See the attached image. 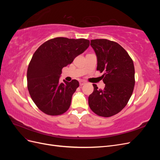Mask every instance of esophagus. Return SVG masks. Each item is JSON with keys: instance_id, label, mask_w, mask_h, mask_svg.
Masks as SVG:
<instances>
[{"instance_id": "obj_1", "label": "esophagus", "mask_w": 160, "mask_h": 160, "mask_svg": "<svg viewBox=\"0 0 160 160\" xmlns=\"http://www.w3.org/2000/svg\"><path fill=\"white\" fill-rule=\"evenodd\" d=\"M85 81H79V85H80L81 86L83 85H85Z\"/></svg>"}]
</instances>
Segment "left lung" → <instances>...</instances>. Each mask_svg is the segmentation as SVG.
Listing matches in <instances>:
<instances>
[{"mask_svg":"<svg viewBox=\"0 0 160 160\" xmlns=\"http://www.w3.org/2000/svg\"><path fill=\"white\" fill-rule=\"evenodd\" d=\"M98 57L97 70L103 72V89L93 84L89 96L91 109L99 116L109 118L120 112L128 103L135 85L133 62L118 42L105 38L91 40Z\"/></svg>","mask_w":160,"mask_h":160,"instance_id":"obj_1","label":"left lung"}]
</instances>
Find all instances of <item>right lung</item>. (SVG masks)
Wrapping results in <instances>:
<instances>
[{"mask_svg": "<svg viewBox=\"0 0 160 160\" xmlns=\"http://www.w3.org/2000/svg\"><path fill=\"white\" fill-rule=\"evenodd\" d=\"M85 38L56 37L45 42L34 53L27 70V88L37 108L49 115L69 109L72 94L79 86L75 79L59 81L63 67L89 46Z\"/></svg>", "mask_w": 160, "mask_h": 160, "instance_id": "obj_1", "label": "right lung"}]
</instances>
